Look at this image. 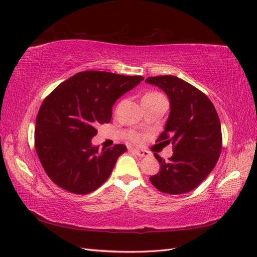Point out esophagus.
Here are the masks:
<instances>
[{
  "mask_svg": "<svg viewBox=\"0 0 257 257\" xmlns=\"http://www.w3.org/2000/svg\"><path fill=\"white\" fill-rule=\"evenodd\" d=\"M133 151V152L136 154V155H138L139 157H144V156H148L149 155V153L147 152V151H143V150H131Z\"/></svg>",
  "mask_w": 257,
  "mask_h": 257,
  "instance_id": "1",
  "label": "esophagus"
}]
</instances>
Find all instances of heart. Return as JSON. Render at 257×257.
Listing matches in <instances>:
<instances>
[{
  "mask_svg": "<svg viewBox=\"0 0 257 257\" xmlns=\"http://www.w3.org/2000/svg\"><path fill=\"white\" fill-rule=\"evenodd\" d=\"M159 95H162V94L157 93V92H153V91H152V92H148V93L144 94L143 97H153V96H159ZM133 141H135V142H140V141H141V137L138 136V135H135V136L133 137Z\"/></svg>",
  "mask_w": 257,
  "mask_h": 257,
  "instance_id": "1",
  "label": "heart"
}]
</instances>
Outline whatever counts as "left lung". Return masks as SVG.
<instances>
[{"mask_svg":"<svg viewBox=\"0 0 257 257\" xmlns=\"http://www.w3.org/2000/svg\"><path fill=\"white\" fill-rule=\"evenodd\" d=\"M167 94L170 113L156 142L173 144L168 161L154 154L160 172L150 177L163 193L182 194L192 191L214 169L222 146L219 117L213 103L202 91L175 76L149 77Z\"/></svg>","mask_w":257,"mask_h":257,"instance_id":"obj_1","label":"left lung"}]
</instances>
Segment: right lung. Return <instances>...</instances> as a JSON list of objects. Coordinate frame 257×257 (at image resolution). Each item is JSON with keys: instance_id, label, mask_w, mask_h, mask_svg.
<instances>
[{"instance_id": "add662e5", "label": "right lung", "mask_w": 257, "mask_h": 257, "mask_svg": "<svg viewBox=\"0 0 257 257\" xmlns=\"http://www.w3.org/2000/svg\"><path fill=\"white\" fill-rule=\"evenodd\" d=\"M107 71H81L44 98L36 119L35 147L49 178L75 194H88L107 180L126 146L93 147L98 124L108 123L111 107L143 80Z\"/></svg>"}]
</instances>
